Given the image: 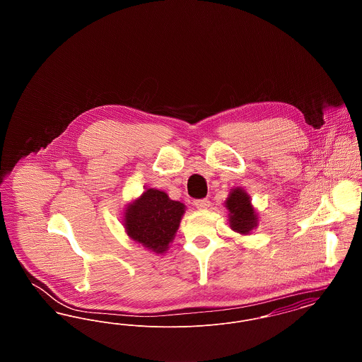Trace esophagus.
Here are the masks:
<instances>
[{
	"mask_svg": "<svg viewBox=\"0 0 362 362\" xmlns=\"http://www.w3.org/2000/svg\"><path fill=\"white\" fill-rule=\"evenodd\" d=\"M194 205H195L197 209H207V207L210 206V201L207 198L197 199V201H194Z\"/></svg>",
	"mask_w": 362,
	"mask_h": 362,
	"instance_id": "esophagus-1",
	"label": "esophagus"
}]
</instances>
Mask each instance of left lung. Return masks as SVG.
<instances>
[{
    "label": "left lung",
    "instance_id": "8db88e82",
    "mask_svg": "<svg viewBox=\"0 0 362 362\" xmlns=\"http://www.w3.org/2000/svg\"><path fill=\"white\" fill-rule=\"evenodd\" d=\"M225 207L229 211V225L235 232L248 235L252 229L257 228L258 213L251 205L250 195L244 189L240 187L232 189L225 201Z\"/></svg>",
    "mask_w": 362,
    "mask_h": 362
}]
</instances>
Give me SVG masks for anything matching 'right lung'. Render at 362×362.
<instances>
[{
	"label": "right lung",
	"instance_id": "obj_1",
	"mask_svg": "<svg viewBox=\"0 0 362 362\" xmlns=\"http://www.w3.org/2000/svg\"><path fill=\"white\" fill-rule=\"evenodd\" d=\"M186 206L173 201L167 192L148 189L124 211L123 225L130 239L156 254L168 250Z\"/></svg>",
	"mask_w": 362,
	"mask_h": 362
}]
</instances>
